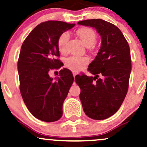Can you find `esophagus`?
I'll list each match as a JSON object with an SVG mask.
<instances>
[{
    "label": "esophagus",
    "mask_w": 147,
    "mask_h": 147,
    "mask_svg": "<svg viewBox=\"0 0 147 147\" xmlns=\"http://www.w3.org/2000/svg\"><path fill=\"white\" fill-rule=\"evenodd\" d=\"M72 74H73V76H74V77H75V76L77 75V72L73 71V72H72Z\"/></svg>",
    "instance_id": "1"
}]
</instances>
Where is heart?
Masks as SVG:
<instances>
[{
    "mask_svg": "<svg viewBox=\"0 0 147 147\" xmlns=\"http://www.w3.org/2000/svg\"><path fill=\"white\" fill-rule=\"evenodd\" d=\"M77 34L87 47L93 45L97 39V34L95 30L88 27L79 28L77 31ZM69 38H70V34L67 32L61 34L60 36H59L57 39V47L61 53H65L66 52L67 44ZM89 62H90V59L88 57L72 56L65 59V65L67 68L72 70L79 71L83 70L85 65H86Z\"/></svg>",
    "mask_w": 147,
    "mask_h": 147,
    "instance_id": "1",
    "label": "heart"
}]
</instances>
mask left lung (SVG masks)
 Masks as SVG:
<instances>
[{
  "label": "left lung",
  "instance_id": "left-lung-1",
  "mask_svg": "<svg viewBox=\"0 0 147 147\" xmlns=\"http://www.w3.org/2000/svg\"><path fill=\"white\" fill-rule=\"evenodd\" d=\"M78 24L95 28L102 38L99 52L88 65L95 77H75L81 89L79 98L88 117L105 119L117 112L127 93L131 71L129 45L120 30L109 22L89 19Z\"/></svg>",
  "mask_w": 147,
  "mask_h": 147
}]
</instances>
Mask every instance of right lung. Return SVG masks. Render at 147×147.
I'll use <instances>...</instances> for the list:
<instances>
[{"instance_id": "obj_1", "label": "right lung", "mask_w": 147, "mask_h": 147, "mask_svg": "<svg viewBox=\"0 0 147 147\" xmlns=\"http://www.w3.org/2000/svg\"><path fill=\"white\" fill-rule=\"evenodd\" d=\"M75 24L48 21L40 23L29 34L21 46L18 61L20 91L33 116L46 122L57 121L63 115V103L74 81L72 72L63 68L59 77L49 75L52 69L63 65L57 39Z\"/></svg>"}]
</instances>
